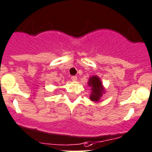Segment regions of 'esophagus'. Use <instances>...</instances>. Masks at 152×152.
Here are the masks:
<instances>
[{
	"label": "esophagus",
	"mask_w": 152,
	"mask_h": 152,
	"mask_svg": "<svg viewBox=\"0 0 152 152\" xmlns=\"http://www.w3.org/2000/svg\"><path fill=\"white\" fill-rule=\"evenodd\" d=\"M71 79H72V81H73V82H76V81L77 80V76H73L71 77Z\"/></svg>",
	"instance_id": "esophagus-1"
}]
</instances>
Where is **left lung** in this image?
<instances>
[{"label":"left lung","mask_w":152,"mask_h":152,"mask_svg":"<svg viewBox=\"0 0 152 152\" xmlns=\"http://www.w3.org/2000/svg\"><path fill=\"white\" fill-rule=\"evenodd\" d=\"M89 86L91 88V94L90 95L91 100L94 102H98L100 97H102L105 91L102 85V82L100 78L97 76H93L89 78L88 83Z\"/></svg>","instance_id":"8db88e82"}]
</instances>
